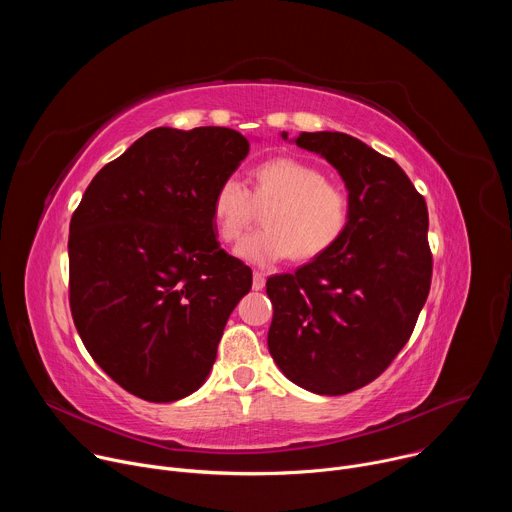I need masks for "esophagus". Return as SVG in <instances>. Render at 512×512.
Returning a JSON list of instances; mask_svg holds the SVG:
<instances>
[{
	"mask_svg": "<svg viewBox=\"0 0 512 512\" xmlns=\"http://www.w3.org/2000/svg\"><path fill=\"white\" fill-rule=\"evenodd\" d=\"M263 287H265V275L259 273V271H255V273H253V289L259 291V289H263Z\"/></svg>",
	"mask_w": 512,
	"mask_h": 512,
	"instance_id": "34e87169",
	"label": "esophagus"
}]
</instances>
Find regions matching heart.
<instances>
[{
	"label": "heart",
	"instance_id": "1",
	"mask_svg": "<svg viewBox=\"0 0 512 512\" xmlns=\"http://www.w3.org/2000/svg\"><path fill=\"white\" fill-rule=\"evenodd\" d=\"M253 200L247 186L231 176L216 188L210 204L214 229L225 243H239L253 223V202L268 204L263 231L251 235L237 255L253 265H275L285 257L306 263L322 257L346 235L352 202L344 186L298 158H273L253 174Z\"/></svg>",
	"mask_w": 512,
	"mask_h": 512
}]
</instances>
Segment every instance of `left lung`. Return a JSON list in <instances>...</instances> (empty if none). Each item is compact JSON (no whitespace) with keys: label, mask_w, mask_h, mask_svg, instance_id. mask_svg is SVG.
Instances as JSON below:
<instances>
[{"label":"left lung","mask_w":512,"mask_h":512,"mask_svg":"<svg viewBox=\"0 0 512 512\" xmlns=\"http://www.w3.org/2000/svg\"><path fill=\"white\" fill-rule=\"evenodd\" d=\"M281 137L340 174L352 218L328 253L267 279V346L291 383L346 395L375 381L415 328L431 283L427 206L395 160L352 135Z\"/></svg>","instance_id":"left-lung-1"}]
</instances>
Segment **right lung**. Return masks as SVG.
Masks as SVG:
<instances>
[{"label":"right lung","instance_id":"add662e5","mask_svg":"<svg viewBox=\"0 0 512 512\" xmlns=\"http://www.w3.org/2000/svg\"><path fill=\"white\" fill-rule=\"evenodd\" d=\"M249 154L235 129L156 127L99 170L70 218V312L127 393L172 403L210 375L251 269L214 235L210 204Z\"/></svg>","mask_w":512,"mask_h":512}]
</instances>
